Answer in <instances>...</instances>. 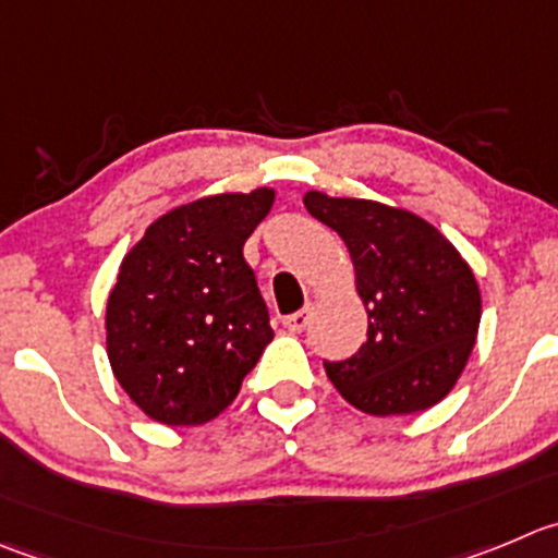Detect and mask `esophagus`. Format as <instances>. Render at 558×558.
<instances>
[{
    "instance_id": "esophagus-1",
    "label": "esophagus",
    "mask_w": 558,
    "mask_h": 558,
    "mask_svg": "<svg viewBox=\"0 0 558 558\" xmlns=\"http://www.w3.org/2000/svg\"><path fill=\"white\" fill-rule=\"evenodd\" d=\"M310 317H312V312L310 310H301V312H295V315H288L284 317V328H288V331H293V333H301L304 331L306 326H310Z\"/></svg>"
}]
</instances>
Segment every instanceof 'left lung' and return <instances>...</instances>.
I'll use <instances>...</instances> for the list:
<instances>
[{
	"instance_id": "8db88e82",
	"label": "left lung",
	"mask_w": 558,
	"mask_h": 558,
	"mask_svg": "<svg viewBox=\"0 0 558 558\" xmlns=\"http://www.w3.org/2000/svg\"><path fill=\"white\" fill-rule=\"evenodd\" d=\"M304 205L348 246L367 306V342L323 362L339 395L373 416L435 405L474 350L482 299L458 248L416 214L310 191Z\"/></svg>"
}]
</instances>
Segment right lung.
I'll return each mask as SVG.
<instances>
[{
	"label": "right lung",
	"mask_w": 558,
	"mask_h": 558,
	"mask_svg": "<svg viewBox=\"0 0 558 558\" xmlns=\"http://www.w3.org/2000/svg\"><path fill=\"white\" fill-rule=\"evenodd\" d=\"M274 189L169 210L125 254L106 304V350L125 395L169 427L205 424L241 391L274 339L243 243Z\"/></svg>",
	"instance_id": "right-lung-1"
}]
</instances>
